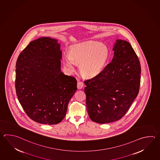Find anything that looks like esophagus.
<instances>
[{"instance_id": "1", "label": "esophagus", "mask_w": 160, "mask_h": 160, "mask_svg": "<svg viewBox=\"0 0 160 160\" xmlns=\"http://www.w3.org/2000/svg\"><path fill=\"white\" fill-rule=\"evenodd\" d=\"M83 85H84V83L82 82H78V84H77V87L78 89H80L83 87Z\"/></svg>"}]
</instances>
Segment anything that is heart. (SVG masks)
Instances as JSON below:
<instances>
[{
  "label": "heart",
  "instance_id": "obj_1",
  "mask_svg": "<svg viewBox=\"0 0 160 160\" xmlns=\"http://www.w3.org/2000/svg\"><path fill=\"white\" fill-rule=\"evenodd\" d=\"M69 57L63 59V64L69 71H73L74 64L79 65V72L85 78H93L104 68L109 56L107 47L96 42H88L72 47Z\"/></svg>",
  "mask_w": 160,
  "mask_h": 160
}]
</instances>
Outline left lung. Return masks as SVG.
I'll use <instances>...</instances> for the list:
<instances>
[{
    "mask_svg": "<svg viewBox=\"0 0 160 160\" xmlns=\"http://www.w3.org/2000/svg\"><path fill=\"white\" fill-rule=\"evenodd\" d=\"M114 56L104 69L84 81L86 105L92 121L109 123L124 116L138 95L140 62L131 44L116 40Z\"/></svg>",
    "mask_w": 160,
    "mask_h": 160,
    "instance_id": "left-lung-1",
    "label": "left lung"
}]
</instances>
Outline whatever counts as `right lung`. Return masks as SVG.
<instances>
[{
  "mask_svg": "<svg viewBox=\"0 0 160 160\" xmlns=\"http://www.w3.org/2000/svg\"><path fill=\"white\" fill-rule=\"evenodd\" d=\"M60 48L56 40L42 37L29 42L17 59V97L27 115L40 124L60 122L77 90L76 78L61 71Z\"/></svg>",
  "mask_w": 160,
  "mask_h": 160,
  "instance_id": "obj_1",
  "label": "right lung"
}]
</instances>
